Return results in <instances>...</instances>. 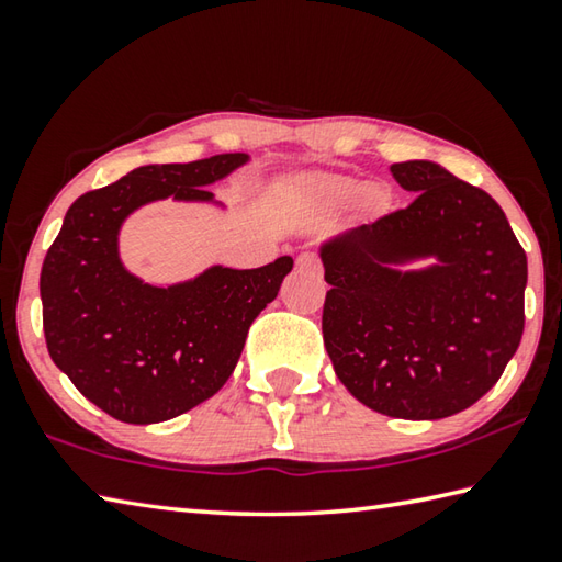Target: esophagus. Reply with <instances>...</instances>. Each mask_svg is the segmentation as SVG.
<instances>
[{"mask_svg": "<svg viewBox=\"0 0 562 562\" xmlns=\"http://www.w3.org/2000/svg\"><path fill=\"white\" fill-rule=\"evenodd\" d=\"M296 266L301 271H321V259L316 254H311V251H303V254H299V259H296Z\"/></svg>", "mask_w": 562, "mask_h": 562, "instance_id": "1", "label": "esophagus"}]
</instances>
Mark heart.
<instances>
[{"instance_id": "obj_1", "label": "heart", "mask_w": 562, "mask_h": 562, "mask_svg": "<svg viewBox=\"0 0 562 562\" xmlns=\"http://www.w3.org/2000/svg\"><path fill=\"white\" fill-rule=\"evenodd\" d=\"M358 190H360V184L356 180H328V182H323V192H326L330 200L338 202V204L350 202L352 196L358 194ZM366 200H368V204H378L380 194L372 190V192H368Z\"/></svg>"}]
</instances>
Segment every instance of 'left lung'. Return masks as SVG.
I'll use <instances>...</instances> for the list:
<instances>
[{
  "mask_svg": "<svg viewBox=\"0 0 562 562\" xmlns=\"http://www.w3.org/2000/svg\"><path fill=\"white\" fill-rule=\"evenodd\" d=\"M390 172L407 210L321 244L330 291L323 342L362 405L441 419L481 400L524 336L528 261L491 194L431 160ZM431 258L422 270L402 265Z\"/></svg>",
  "mask_w": 562,
  "mask_h": 562,
  "instance_id": "1",
  "label": "left lung"
}]
</instances>
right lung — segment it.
I'll use <instances>...</instances> for the list:
<instances>
[{"label": "right lung", "instance_id": "obj_1", "mask_svg": "<svg viewBox=\"0 0 562 562\" xmlns=\"http://www.w3.org/2000/svg\"><path fill=\"white\" fill-rule=\"evenodd\" d=\"M246 153L143 165L68 206L42 266L48 356L76 390L127 425H155L202 405L239 362L254 318L279 296L291 256L259 266H210L170 286L145 283L121 261L117 236L135 210L172 196L216 204L206 187Z\"/></svg>", "mask_w": 562, "mask_h": 562}]
</instances>
